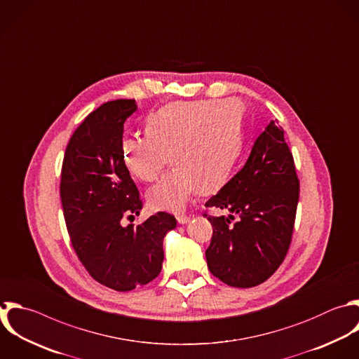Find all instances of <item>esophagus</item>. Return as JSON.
I'll use <instances>...</instances> for the list:
<instances>
[{
  "label": "esophagus",
  "mask_w": 359,
  "mask_h": 359,
  "mask_svg": "<svg viewBox=\"0 0 359 359\" xmlns=\"http://www.w3.org/2000/svg\"><path fill=\"white\" fill-rule=\"evenodd\" d=\"M177 220L180 224H187L189 220H191V216H187V215H178L177 216Z\"/></svg>",
  "instance_id": "esophagus-1"
}]
</instances>
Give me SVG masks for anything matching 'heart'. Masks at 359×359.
Segmentation results:
<instances>
[{"label":"heart","mask_w":359,"mask_h":359,"mask_svg":"<svg viewBox=\"0 0 359 359\" xmlns=\"http://www.w3.org/2000/svg\"><path fill=\"white\" fill-rule=\"evenodd\" d=\"M146 136L122 140L129 171L144 182L175 168L147 192L153 209L180 212L198 192L226 181L243 147V107L236 100L178 101L147 116Z\"/></svg>","instance_id":"b5f03b06"}]
</instances>
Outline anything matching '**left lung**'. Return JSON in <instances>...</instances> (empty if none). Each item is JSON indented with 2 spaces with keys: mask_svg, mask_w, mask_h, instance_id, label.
<instances>
[{
  "mask_svg": "<svg viewBox=\"0 0 359 359\" xmlns=\"http://www.w3.org/2000/svg\"><path fill=\"white\" fill-rule=\"evenodd\" d=\"M299 180L283 129L273 121L257 137L244 167L206 203L230 215L209 216V271L234 287L266 280L289 250ZM205 216H208L205 213Z\"/></svg>",
  "mask_w": 359,
  "mask_h": 359,
  "instance_id": "8db88e82",
  "label": "left lung"
}]
</instances>
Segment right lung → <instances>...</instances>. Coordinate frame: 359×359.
<instances>
[{
  "label": "right lung",
  "instance_id": "add662e5",
  "mask_svg": "<svg viewBox=\"0 0 359 359\" xmlns=\"http://www.w3.org/2000/svg\"><path fill=\"white\" fill-rule=\"evenodd\" d=\"M135 100H116L91 112L73 133L63 160L60 198L72 245L100 283L128 292L161 271L164 236L172 215L158 212L139 226H125L143 208L122 154L123 123Z\"/></svg>",
  "mask_w": 359,
  "mask_h": 359
}]
</instances>
